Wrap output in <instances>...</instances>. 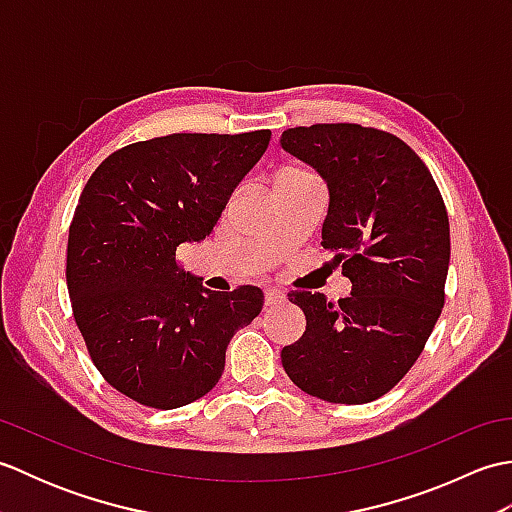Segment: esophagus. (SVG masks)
I'll return each mask as SVG.
<instances>
[{
	"mask_svg": "<svg viewBox=\"0 0 512 512\" xmlns=\"http://www.w3.org/2000/svg\"><path fill=\"white\" fill-rule=\"evenodd\" d=\"M284 301H286V295L281 290H277V288H266L264 290V303L268 308H277Z\"/></svg>",
	"mask_w": 512,
	"mask_h": 512,
	"instance_id": "1",
	"label": "esophagus"
}]
</instances>
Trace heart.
<instances>
[{"mask_svg": "<svg viewBox=\"0 0 512 512\" xmlns=\"http://www.w3.org/2000/svg\"><path fill=\"white\" fill-rule=\"evenodd\" d=\"M314 178L310 171L306 169H297V167H288L284 171H279V176L275 182H297V180H310Z\"/></svg>", "mask_w": 512, "mask_h": 512, "instance_id": "obj_1", "label": "heart"}]
</instances>
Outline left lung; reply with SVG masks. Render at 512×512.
Masks as SVG:
<instances>
[{"instance_id":"8db88e82","label":"left lung","mask_w":512,"mask_h":512,"mask_svg":"<svg viewBox=\"0 0 512 512\" xmlns=\"http://www.w3.org/2000/svg\"><path fill=\"white\" fill-rule=\"evenodd\" d=\"M279 145L328 184L321 246L352 295L290 292L306 332L281 350L292 383L341 405L372 402L418 361L444 306L449 215L429 169L400 138L352 123L286 129Z\"/></svg>"}]
</instances>
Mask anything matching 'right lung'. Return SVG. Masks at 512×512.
Here are the masks:
<instances>
[{
	"label": "right lung",
	"instance_id": "add662e5",
	"mask_svg": "<svg viewBox=\"0 0 512 512\" xmlns=\"http://www.w3.org/2000/svg\"><path fill=\"white\" fill-rule=\"evenodd\" d=\"M268 143L270 129L151 138L114 151L85 184L65 268L74 319L96 369L140 405L209 394L233 334L262 312V290L204 288L176 250L213 233Z\"/></svg>",
	"mask_w": 512,
	"mask_h": 512
}]
</instances>
